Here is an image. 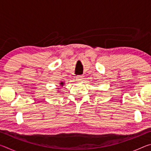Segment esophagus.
<instances>
[{"mask_svg": "<svg viewBox=\"0 0 151 151\" xmlns=\"http://www.w3.org/2000/svg\"><path fill=\"white\" fill-rule=\"evenodd\" d=\"M75 78H76V81H81L83 80V77L82 75L76 76H75Z\"/></svg>", "mask_w": 151, "mask_h": 151, "instance_id": "obj_1", "label": "esophagus"}]
</instances>
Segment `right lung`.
Segmentation results:
<instances>
[{
  "label": "right lung",
  "instance_id": "right-lung-1",
  "mask_svg": "<svg viewBox=\"0 0 151 151\" xmlns=\"http://www.w3.org/2000/svg\"><path fill=\"white\" fill-rule=\"evenodd\" d=\"M63 84H64V83H63V82H61V83H60V85H63Z\"/></svg>",
  "mask_w": 151,
  "mask_h": 151
}]
</instances>
